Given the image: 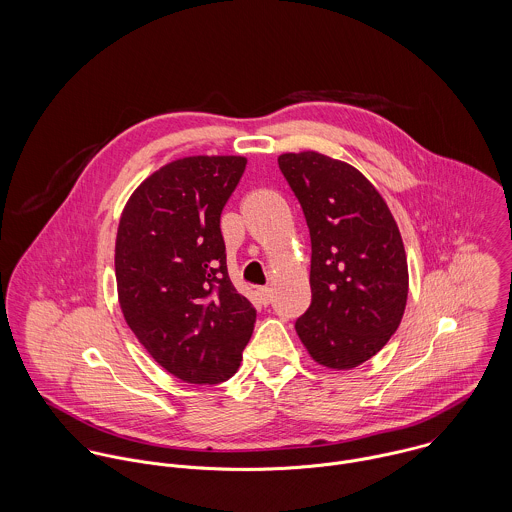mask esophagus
I'll use <instances>...</instances> for the list:
<instances>
[{"label": "esophagus", "instance_id": "obj_1", "mask_svg": "<svg viewBox=\"0 0 512 512\" xmlns=\"http://www.w3.org/2000/svg\"><path fill=\"white\" fill-rule=\"evenodd\" d=\"M258 297H260L262 305H270L272 303V290L270 288H260L258 290Z\"/></svg>", "mask_w": 512, "mask_h": 512}]
</instances>
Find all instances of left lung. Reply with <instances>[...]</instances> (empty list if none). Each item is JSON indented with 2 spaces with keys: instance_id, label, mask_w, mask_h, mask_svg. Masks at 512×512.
Instances as JSON below:
<instances>
[{
  "instance_id": "left-lung-1",
  "label": "left lung",
  "mask_w": 512,
  "mask_h": 512,
  "mask_svg": "<svg viewBox=\"0 0 512 512\" xmlns=\"http://www.w3.org/2000/svg\"><path fill=\"white\" fill-rule=\"evenodd\" d=\"M278 165L311 236V305L295 331L319 365H363L396 333L406 307L408 264L396 220L349 163L303 151L280 155Z\"/></svg>"
}]
</instances>
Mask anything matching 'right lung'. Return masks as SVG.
Listing matches in <instances>:
<instances>
[{
	"mask_svg": "<svg viewBox=\"0 0 512 512\" xmlns=\"http://www.w3.org/2000/svg\"><path fill=\"white\" fill-rule=\"evenodd\" d=\"M246 159H177L134 191L116 236L126 323L167 372L191 384L228 380L242 361L254 305L232 286L220 215Z\"/></svg>",
	"mask_w": 512,
	"mask_h": 512,
	"instance_id": "right-lung-1",
	"label": "right lung"
}]
</instances>
